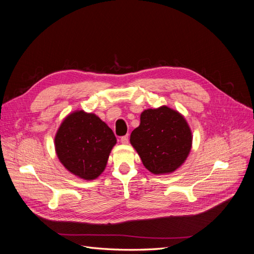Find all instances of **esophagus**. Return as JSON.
I'll return each mask as SVG.
<instances>
[{
  "instance_id": "1",
  "label": "esophagus",
  "mask_w": 254,
  "mask_h": 254,
  "mask_svg": "<svg viewBox=\"0 0 254 254\" xmlns=\"http://www.w3.org/2000/svg\"><path fill=\"white\" fill-rule=\"evenodd\" d=\"M129 142V136L128 135H125V136H122L121 137V143L124 144V145H127Z\"/></svg>"
}]
</instances>
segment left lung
I'll return each instance as SVG.
<instances>
[{
    "instance_id": "obj_1",
    "label": "left lung",
    "mask_w": 254,
    "mask_h": 254,
    "mask_svg": "<svg viewBox=\"0 0 254 254\" xmlns=\"http://www.w3.org/2000/svg\"><path fill=\"white\" fill-rule=\"evenodd\" d=\"M140 125L130 135V144L143 165L153 175L176 172L186 162L193 144V134L183 115L167 106L146 109Z\"/></svg>"
}]
</instances>
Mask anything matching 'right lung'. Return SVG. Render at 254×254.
<instances>
[{"instance_id":"right-lung-1","label":"right lung","mask_w":254,"mask_h":254,"mask_svg":"<svg viewBox=\"0 0 254 254\" xmlns=\"http://www.w3.org/2000/svg\"><path fill=\"white\" fill-rule=\"evenodd\" d=\"M54 144L65 170L77 178L90 181L105 171L117 139L110 127L96 114L75 110L61 122Z\"/></svg>"}]
</instances>
